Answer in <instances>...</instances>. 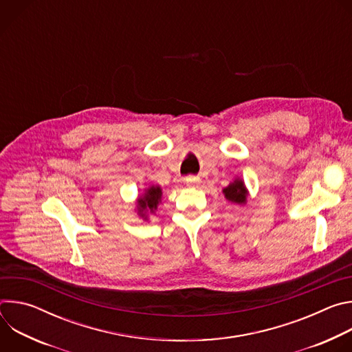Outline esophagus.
<instances>
[{
  "mask_svg": "<svg viewBox=\"0 0 352 352\" xmlns=\"http://www.w3.org/2000/svg\"><path fill=\"white\" fill-rule=\"evenodd\" d=\"M184 181L189 186H196V185L200 184V178L199 177H186Z\"/></svg>",
  "mask_w": 352,
  "mask_h": 352,
  "instance_id": "1",
  "label": "esophagus"
}]
</instances>
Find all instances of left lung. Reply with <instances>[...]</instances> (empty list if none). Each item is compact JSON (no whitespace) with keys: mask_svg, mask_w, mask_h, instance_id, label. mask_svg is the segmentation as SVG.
I'll return each instance as SVG.
<instances>
[{"mask_svg":"<svg viewBox=\"0 0 352 352\" xmlns=\"http://www.w3.org/2000/svg\"><path fill=\"white\" fill-rule=\"evenodd\" d=\"M224 197L232 204L236 205H245L246 204V197L249 195V190L243 182L242 178L236 177L232 182H230L224 189H223Z\"/></svg>","mask_w":352,"mask_h":352,"instance_id":"obj_1","label":"left lung"}]
</instances>
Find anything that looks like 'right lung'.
Returning <instances> with one entry per match:
<instances>
[{
  "label": "right lung",
  "instance_id": "right-lung-1",
  "mask_svg": "<svg viewBox=\"0 0 352 352\" xmlns=\"http://www.w3.org/2000/svg\"><path fill=\"white\" fill-rule=\"evenodd\" d=\"M163 189L160 185H150L143 189V192L135 200V213L139 219L148 221L150 216L156 214L159 205L162 204Z\"/></svg>",
  "mask_w": 352,
  "mask_h": 352
}]
</instances>
